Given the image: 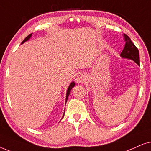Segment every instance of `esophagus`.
I'll return each instance as SVG.
<instances>
[{"label": "esophagus", "instance_id": "1", "mask_svg": "<svg viewBox=\"0 0 151 151\" xmlns=\"http://www.w3.org/2000/svg\"><path fill=\"white\" fill-rule=\"evenodd\" d=\"M86 76L84 75L83 74H78V76L77 77V79H76V81H77V83H81V84H83L86 82Z\"/></svg>", "mask_w": 151, "mask_h": 151}]
</instances>
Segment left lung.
Segmentation results:
<instances>
[{"mask_svg":"<svg viewBox=\"0 0 151 151\" xmlns=\"http://www.w3.org/2000/svg\"><path fill=\"white\" fill-rule=\"evenodd\" d=\"M124 37L125 39V46L120 55L123 58L133 60L136 63L139 65V53L137 47L132 43L128 36L124 35Z\"/></svg>","mask_w":151,"mask_h":151,"instance_id":"left-lung-1","label":"left lung"}]
</instances>
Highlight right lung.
Returning <instances> with one entry per match:
<instances>
[{
  "label": "right lung",
  "mask_w": 151,
  "mask_h": 151,
  "mask_svg": "<svg viewBox=\"0 0 151 151\" xmlns=\"http://www.w3.org/2000/svg\"><path fill=\"white\" fill-rule=\"evenodd\" d=\"M32 34H30V35H28L27 37H26L25 39L23 40V42H22V43H25V41H27V40H29V38L32 37ZM74 86H75V83H74V82H72V83H70V85L69 86V87H68V90H67V93H66V101H65V104H66V102H67V100H68V96H69V94H70V91H71V90L72 89V88H73V87H74Z\"/></svg>",
  "instance_id": "1"
}]
</instances>
